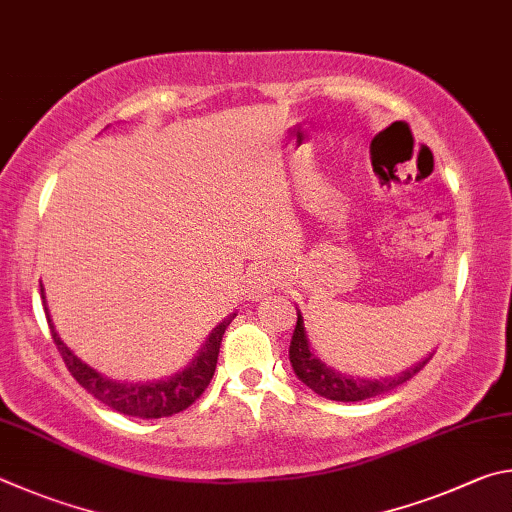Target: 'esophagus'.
<instances>
[{
  "label": "esophagus",
  "mask_w": 512,
  "mask_h": 512,
  "mask_svg": "<svg viewBox=\"0 0 512 512\" xmlns=\"http://www.w3.org/2000/svg\"><path fill=\"white\" fill-rule=\"evenodd\" d=\"M272 274L270 270H265V267H258L249 274V292L251 297H265L267 292L272 290Z\"/></svg>",
  "instance_id": "obj_1"
}]
</instances>
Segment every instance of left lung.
Wrapping results in <instances>:
<instances>
[{"instance_id": "left-lung-1", "label": "left lung", "mask_w": 512, "mask_h": 512, "mask_svg": "<svg viewBox=\"0 0 512 512\" xmlns=\"http://www.w3.org/2000/svg\"><path fill=\"white\" fill-rule=\"evenodd\" d=\"M432 360V355L425 357L423 362H418L411 369L402 371L396 378H384V380H360V378H346L335 369H330L315 355L310 353V344L306 337V328H303V317L297 312V328L292 333L290 342V362L292 369L297 373V378L312 389L321 398L337 400V402H360L369 400L375 396H382V393H389L398 389L400 384L414 378L416 373L423 371V366Z\"/></svg>"}]
</instances>
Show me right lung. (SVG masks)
<instances>
[{
  "mask_svg": "<svg viewBox=\"0 0 512 512\" xmlns=\"http://www.w3.org/2000/svg\"><path fill=\"white\" fill-rule=\"evenodd\" d=\"M44 299V294H42ZM44 312H47V321L51 328L53 344L58 346V351L65 360L69 373L74 375V380L80 387L87 389L96 400H101L114 411L125 416H137V418H166L179 414L186 407H191L193 402L202 396L204 389L209 387V382L215 373V364H218V353L222 344V335L231 319H224L222 324L209 335V342L204 344L202 353L195 357L193 364L184 369L182 373H175L173 378L159 380V382H146V384H128V382H114L103 378L101 373H96L92 366L80 362L78 357L62 344L56 330H53L47 301H44Z\"/></svg>",
  "mask_w": 512,
  "mask_h": 512,
  "instance_id": "1",
  "label": "right lung"
}]
</instances>
